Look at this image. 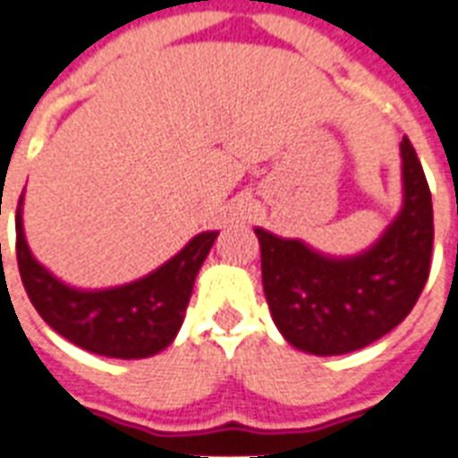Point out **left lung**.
Listing matches in <instances>:
<instances>
[{
	"label": "left lung",
	"mask_w": 458,
	"mask_h": 458,
	"mask_svg": "<svg viewBox=\"0 0 458 458\" xmlns=\"http://www.w3.org/2000/svg\"><path fill=\"white\" fill-rule=\"evenodd\" d=\"M402 152V208L369 250L330 257L301 240L254 228L273 323L306 354L337 356L369 347L419 301L433 254V199L409 138Z\"/></svg>",
	"instance_id": "8db88e82"
}]
</instances>
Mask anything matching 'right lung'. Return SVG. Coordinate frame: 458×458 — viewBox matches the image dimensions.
Instances as JSON below:
<instances>
[{"instance_id": "add662e5", "label": "right lung", "mask_w": 458, "mask_h": 458, "mask_svg": "<svg viewBox=\"0 0 458 458\" xmlns=\"http://www.w3.org/2000/svg\"><path fill=\"white\" fill-rule=\"evenodd\" d=\"M218 230L194 235L145 278L104 290L66 285L32 257L23 230V194L16 208V259L32 306L61 337L111 359H147L175 340L192 297L194 278Z\"/></svg>"}]
</instances>
